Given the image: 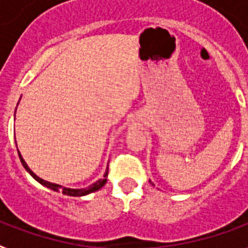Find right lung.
<instances>
[{
	"mask_svg": "<svg viewBox=\"0 0 248 248\" xmlns=\"http://www.w3.org/2000/svg\"><path fill=\"white\" fill-rule=\"evenodd\" d=\"M18 156H19V160H21V162H22V165L25 166V169L31 174L35 180H37L39 184H42V185L47 186V187H50V189H52V190L55 191H62L63 194H66V196H72V197H80V196H86V194H88V193H92V191H96L99 190L100 187H103V186L106 185L107 182V176H108V170L106 171V174H104V178L103 180H99V181H96L95 184H92L90 187H87V189H67V187H62V186L57 185V184H51V182H47L45 181V180H42V178H39L38 176H35L34 173H32L31 170H30V168H29L28 165H26V162L23 161L22 156H21V153L18 152Z\"/></svg>",
	"mask_w": 248,
	"mask_h": 248,
	"instance_id": "right-lung-1",
	"label": "right lung"
}]
</instances>
